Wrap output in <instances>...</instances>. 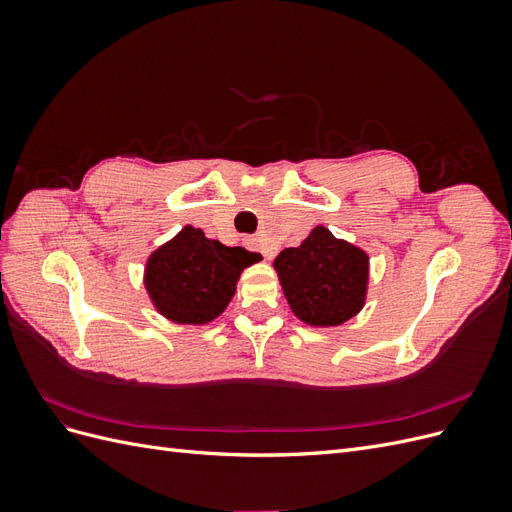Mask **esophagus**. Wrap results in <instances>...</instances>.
<instances>
[{
  "instance_id": "1",
  "label": "esophagus",
  "mask_w": 512,
  "mask_h": 512,
  "mask_svg": "<svg viewBox=\"0 0 512 512\" xmlns=\"http://www.w3.org/2000/svg\"><path fill=\"white\" fill-rule=\"evenodd\" d=\"M245 243L250 245V247H258V250L262 252V256H265L267 260H273V258H275V252L271 250V247H265V245H262V243H260V239H245Z\"/></svg>"
}]
</instances>
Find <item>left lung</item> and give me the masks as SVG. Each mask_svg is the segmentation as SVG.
Listing matches in <instances>:
<instances>
[{
  "instance_id": "1",
  "label": "left lung",
  "mask_w": 512,
  "mask_h": 512,
  "mask_svg": "<svg viewBox=\"0 0 512 512\" xmlns=\"http://www.w3.org/2000/svg\"><path fill=\"white\" fill-rule=\"evenodd\" d=\"M273 265L294 316L307 324L337 327L363 307L367 254L324 226H316L299 247H286Z\"/></svg>"
}]
</instances>
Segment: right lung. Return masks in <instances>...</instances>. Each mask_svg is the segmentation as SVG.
<instances>
[{
  "label": "right lung",
  "instance_id": "1",
  "mask_svg": "<svg viewBox=\"0 0 512 512\" xmlns=\"http://www.w3.org/2000/svg\"><path fill=\"white\" fill-rule=\"evenodd\" d=\"M260 260L245 247H226L203 230L185 226L151 254L145 286L160 312L181 324H203L230 303L239 273Z\"/></svg>",
  "mask_w": 512,
  "mask_h": 512
}]
</instances>
